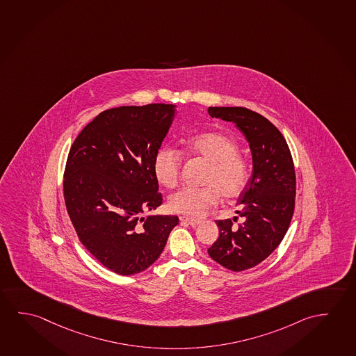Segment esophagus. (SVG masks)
<instances>
[{
	"mask_svg": "<svg viewBox=\"0 0 356 356\" xmlns=\"http://www.w3.org/2000/svg\"><path fill=\"white\" fill-rule=\"evenodd\" d=\"M179 220H181V222H183V224H188V225L191 226H197L200 221L197 220V219H191V218H186V216H181L179 218Z\"/></svg>",
	"mask_w": 356,
	"mask_h": 356,
	"instance_id": "obj_1",
	"label": "esophagus"
}]
</instances>
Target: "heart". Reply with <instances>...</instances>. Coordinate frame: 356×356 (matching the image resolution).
<instances>
[{
  "instance_id": "obj_1",
  "label": "heart",
  "mask_w": 356,
  "mask_h": 356,
  "mask_svg": "<svg viewBox=\"0 0 356 356\" xmlns=\"http://www.w3.org/2000/svg\"><path fill=\"white\" fill-rule=\"evenodd\" d=\"M191 152L209 161L204 181L208 186H184L170 199V209L191 218H202L215 204L220 193L226 197L240 195L248 181L246 161L237 153L236 142L230 136L211 131L186 142ZM181 156L170 146L159 148L153 159V173L161 186L173 188L181 175Z\"/></svg>"
}]
</instances>
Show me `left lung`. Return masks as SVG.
I'll list each match as a JSON object with an SVG mask.
<instances>
[{"label": "left lung", "instance_id": "obj_1", "mask_svg": "<svg viewBox=\"0 0 356 356\" xmlns=\"http://www.w3.org/2000/svg\"><path fill=\"white\" fill-rule=\"evenodd\" d=\"M208 113L236 124L252 156V175L238 197L241 209L236 211L243 222L216 221L220 234L208 248L219 265L243 271L266 260L287 232L296 199L293 159L282 134L260 113L246 108H209Z\"/></svg>", "mask_w": 356, "mask_h": 356}]
</instances>
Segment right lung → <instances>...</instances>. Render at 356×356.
<instances>
[{"mask_svg":"<svg viewBox=\"0 0 356 356\" xmlns=\"http://www.w3.org/2000/svg\"><path fill=\"white\" fill-rule=\"evenodd\" d=\"M177 106L148 104L102 111L69 151L64 199L79 240L108 270L130 276L162 254L175 215H148L163 203L153 159Z\"/></svg>","mask_w":356,"mask_h":356,"instance_id":"add662e5","label":"right lung"}]
</instances>
